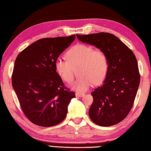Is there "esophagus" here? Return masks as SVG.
<instances>
[{
	"label": "esophagus",
	"instance_id": "esophagus-1",
	"mask_svg": "<svg viewBox=\"0 0 151 151\" xmlns=\"http://www.w3.org/2000/svg\"><path fill=\"white\" fill-rule=\"evenodd\" d=\"M76 96L77 97H82V96H84V93H80V92H76Z\"/></svg>",
	"mask_w": 151,
	"mask_h": 151
}]
</instances>
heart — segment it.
<instances>
[{"label": "heart", "instance_id": "1", "mask_svg": "<svg viewBox=\"0 0 151 151\" xmlns=\"http://www.w3.org/2000/svg\"><path fill=\"white\" fill-rule=\"evenodd\" d=\"M68 61L58 58L55 66L57 73L62 80L70 83L73 79V69L78 67L80 76L71 85L73 90L83 92L93 84L102 83L107 76L109 68L106 54L101 49L84 44H77L66 53Z\"/></svg>", "mask_w": 151, "mask_h": 151}]
</instances>
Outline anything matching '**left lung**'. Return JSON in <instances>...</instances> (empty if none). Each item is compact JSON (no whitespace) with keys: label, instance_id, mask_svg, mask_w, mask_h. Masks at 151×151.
Wrapping results in <instances>:
<instances>
[{"label":"left lung","instance_id":"obj_1","mask_svg":"<svg viewBox=\"0 0 151 151\" xmlns=\"http://www.w3.org/2000/svg\"><path fill=\"white\" fill-rule=\"evenodd\" d=\"M76 36L83 43L102 50L109 63L103 84L91 93L93 100L89 110L90 119L101 127L116 124L127 116L137 95L140 83L137 58L131 49L113 34Z\"/></svg>","mask_w":151,"mask_h":151}]
</instances>
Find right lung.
<instances>
[{
  "label": "right lung",
  "mask_w": 151,
  "mask_h": 151,
  "mask_svg": "<svg viewBox=\"0 0 151 151\" xmlns=\"http://www.w3.org/2000/svg\"><path fill=\"white\" fill-rule=\"evenodd\" d=\"M76 38H43L17 57L12 85L26 117L33 124L53 127L62 122L75 93L67 88L55 70V61Z\"/></svg>",
  "instance_id": "obj_1"
}]
</instances>
